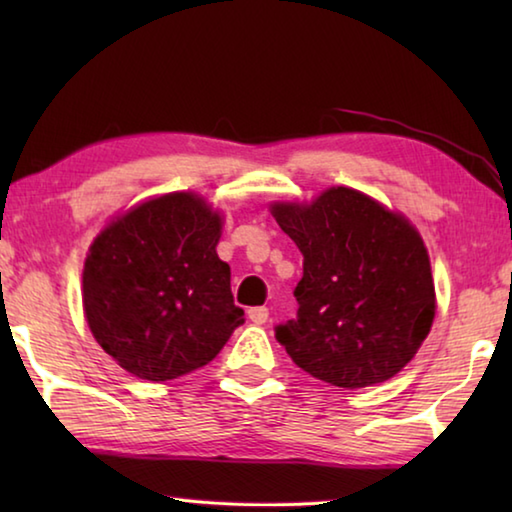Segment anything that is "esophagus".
<instances>
[{"label":"esophagus","mask_w":512,"mask_h":512,"mask_svg":"<svg viewBox=\"0 0 512 512\" xmlns=\"http://www.w3.org/2000/svg\"><path fill=\"white\" fill-rule=\"evenodd\" d=\"M248 318L253 320L255 325H264L266 320H268V309H266V307H253V309H248Z\"/></svg>","instance_id":"obj_1"}]
</instances>
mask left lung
Here are the masks:
<instances>
[{"instance_id": "8db88e82", "label": "left lung", "mask_w": 512, "mask_h": 512, "mask_svg": "<svg viewBox=\"0 0 512 512\" xmlns=\"http://www.w3.org/2000/svg\"><path fill=\"white\" fill-rule=\"evenodd\" d=\"M302 253L298 314L275 339L298 368L339 388L397 375L427 339L436 293L418 230L366 194L332 187L311 205H275Z\"/></svg>"}]
</instances>
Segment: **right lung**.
<instances>
[{
  "mask_svg": "<svg viewBox=\"0 0 512 512\" xmlns=\"http://www.w3.org/2000/svg\"><path fill=\"white\" fill-rule=\"evenodd\" d=\"M221 219L201 198L167 194L126 212L94 239L83 309L94 339L121 368L167 381L210 363L244 309L216 255Z\"/></svg>",
  "mask_w": 512,
  "mask_h": 512,
  "instance_id": "add662e5",
  "label": "right lung"
}]
</instances>
